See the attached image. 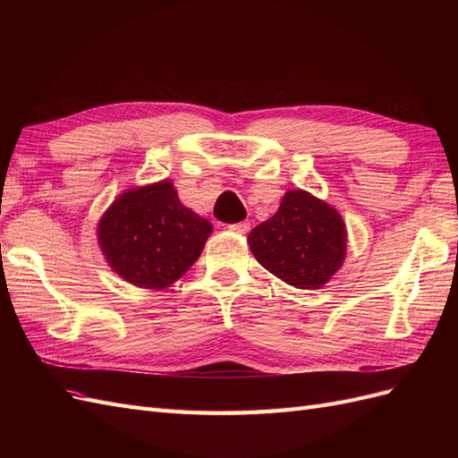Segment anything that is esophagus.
Here are the masks:
<instances>
[{"label":"esophagus","instance_id":"esophagus-1","mask_svg":"<svg viewBox=\"0 0 458 458\" xmlns=\"http://www.w3.org/2000/svg\"><path fill=\"white\" fill-rule=\"evenodd\" d=\"M231 233H237V234H246L250 231V221H241V224H233L229 225Z\"/></svg>","mask_w":458,"mask_h":458}]
</instances>
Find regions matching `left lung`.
<instances>
[{
    "mask_svg": "<svg viewBox=\"0 0 458 458\" xmlns=\"http://www.w3.org/2000/svg\"><path fill=\"white\" fill-rule=\"evenodd\" d=\"M254 258L283 283L315 290L344 266L348 229L335 206L308 191H286L279 210L248 234Z\"/></svg>",
    "mask_w": 458,
    "mask_h": 458,
    "instance_id": "1",
    "label": "left lung"
}]
</instances>
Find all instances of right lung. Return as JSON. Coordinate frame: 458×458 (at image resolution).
<instances>
[{
    "mask_svg": "<svg viewBox=\"0 0 458 458\" xmlns=\"http://www.w3.org/2000/svg\"><path fill=\"white\" fill-rule=\"evenodd\" d=\"M212 224L183 206L170 179L123 191L97 224V242L116 275L164 290L191 269Z\"/></svg>",
    "mask_w": 458,
    "mask_h": 458,
    "instance_id": "1",
    "label": "right lung"
}]
</instances>
